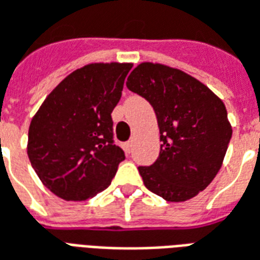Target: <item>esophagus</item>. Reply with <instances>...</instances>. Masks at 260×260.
Wrapping results in <instances>:
<instances>
[{
  "label": "esophagus",
  "mask_w": 260,
  "mask_h": 260,
  "mask_svg": "<svg viewBox=\"0 0 260 260\" xmlns=\"http://www.w3.org/2000/svg\"><path fill=\"white\" fill-rule=\"evenodd\" d=\"M133 145H134V141L132 140V141H127V143H124V144L121 145V147H123V150L126 151L127 154H130V152H132V150H133Z\"/></svg>",
  "instance_id": "esophagus-1"
}]
</instances>
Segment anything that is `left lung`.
Returning <instances> with one entry per match:
<instances>
[{
  "label": "left lung",
  "mask_w": 260,
  "mask_h": 260,
  "mask_svg": "<svg viewBox=\"0 0 260 260\" xmlns=\"http://www.w3.org/2000/svg\"><path fill=\"white\" fill-rule=\"evenodd\" d=\"M154 108L162 141L159 156L139 167L147 189L180 203L204 190L220 171L233 136L225 105L182 70L141 62L126 82Z\"/></svg>",
  "instance_id": "8db88e82"
}]
</instances>
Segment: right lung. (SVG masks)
Returning <instances> with one entry per match:
<instances>
[{
    "label": "right lung",
    "instance_id": "1",
    "mask_svg": "<svg viewBox=\"0 0 260 260\" xmlns=\"http://www.w3.org/2000/svg\"><path fill=\"white\" fill-rule=\"evenodd\" d=\"M132 62H92L67 75L35 113L27 156L42 183L64 200L105 190L124 159L113 144L112 112Z\"/></svg>",
    "mask_w": 260,
    "mask_h": 260
}]
</instances>
